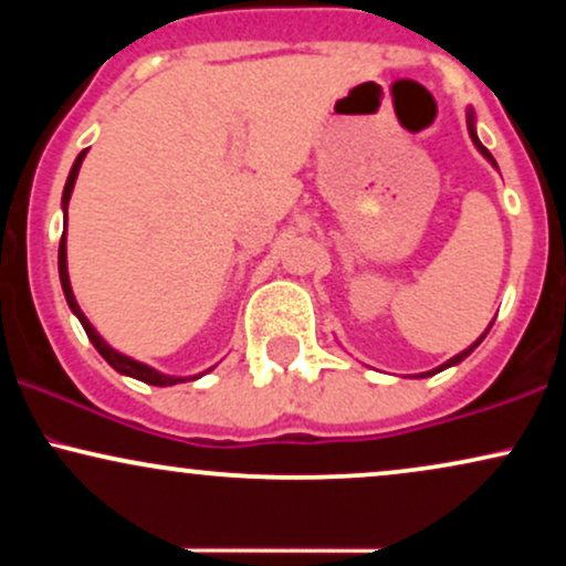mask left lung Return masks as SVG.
<instances>
[{
	"label": "left lung",
	"mask_w": 566,
	"mask_h": 566,
	"mask_svg": "<svg viewBox=\"0 0 566 566\" xmlns=\"http://www.w3.org/2000/svg\"><path fill=\"white\" fill-rule=\"evenodd\" d=\"M469 133H471V140H473V146H476L479 148V151H482V157L484 159H490L492 161V165H495V159H492V154L490 151H486V148L482 146V140H479L476 138V129H473V112H469ZM497 167V165H495ZM484 340V335L482 337H479V340L476 343H473V346L471 348H465V350H460V354L458 356H452V359L450 361H444V365H441V367H437V369H431V373H423V375H420V378H428V375H437V373H441V369H447V367H452V365H460V361H463L465 359V356H469L471 354V350L473 348H476L479 346V343H482Z\"/></svg>",
	"instance_id": "8db88e82"
}]
</instances>
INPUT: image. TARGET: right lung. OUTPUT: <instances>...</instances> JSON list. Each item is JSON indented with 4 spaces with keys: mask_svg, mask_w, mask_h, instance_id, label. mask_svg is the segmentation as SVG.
Listing matches in <instances>:
<instances>
[{
    "mask_svg": "<svg viewBox=\"0 0 566 566\" xmlns=\"http://www.w3.org/2000/svg\"><path fill=\"white\" fill-rule=\"evenodd\" d=\"M84 154H87V151H82L80 157H76L74 167H71V172H69L66 188H63V216H66V210H69V199H71V191H74L76 175H80V167H82V159H84ZM57 271H61L63 295H66V303H69V308L74 311V314H76V319L82 322L84 333H87L90 343H93V346L97 348V354H101L103 359H106L108 365H112V367L116 369V373H122V375H129V378H135V380H143V382H151V386H175V382H186V380H188V378H175V375H161V373H157V369H154V367L143 365V361H135V359H129V356L119 354V350H114L112 346H108L106 340H103L101 335L95 333V327H93V324H90V322H87V316L82 314V308H80V303H76L74 292H71V282H69V263H66V229H63L61 247H57ZM197 378H199V375H193L191 380H197Z\"/></svg>",
    "mask_w": 566,
    "mask_h": 566,
    "instance_id": "add662e5",
    "label": "right lung"
}]
</instances>
